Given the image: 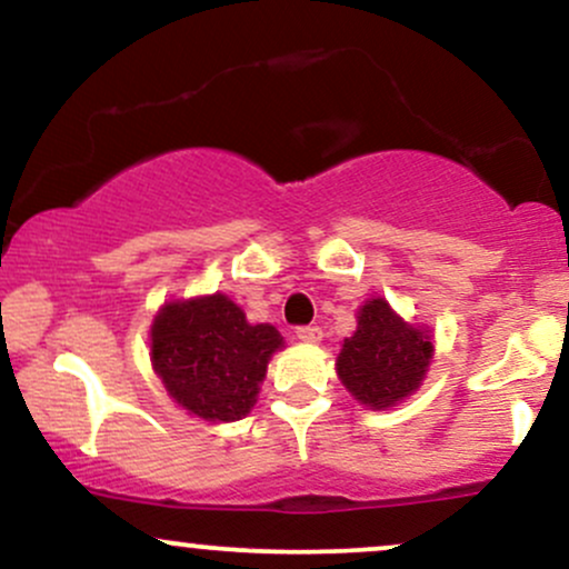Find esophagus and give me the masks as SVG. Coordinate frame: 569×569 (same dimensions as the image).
Instances as JSON below:
<instances>
[{"instance_id":"obj_1","label":"esophagus","mask_w":569,"mask_h":569,"mask_svg":"<svg viewBox=\"0 0 569 569\" xmlns=\"http://www.w3.org/2000/svg\"><path fill=\"white\" fill-rule=\"evenodd\" d=\"M321 337H323V331L318 329V326H299L297 329V339L305 345H318L321 342Z\"/></svg>"}]
</instances>
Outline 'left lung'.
Wrapping results in <instances>:
<instances>
[{
  "instance_id": "1",
  "label": "left lung",
  "mask_w": 569,
  "mask_h": 569,
  "mask_svg": "<svg viewBox=\"0 0 569 569\" xmlns=\"http://www.w3.org/2000/svg\"><path fill=\"white\" fill-rule=\"evenodd\" d=\"M356 318V331L345 337L337 356L339 380L367 409L396 407L426 380L433 331L403 321L382 297L367 299Z\"/></svg>"
}]
</instances>
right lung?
Listing matches in <instances>:
<instances>
[{"label": "right lung", "mask_w": 569, "mask_h": 569, "mask_svg": "<svg viewBox=\"0 0 569 569\" xmlns=\"http://www.w3.org/2000/svg\"><path fill=\"white\" fill-rule=\"evenodd\" d=\"M283 337L270 323H248L227 293L171 299L149 329V358L168 396L189 415L234 422L253 409L272 352Z\"/></svg>", "instance_id": "add662e5"}]
</instances>
